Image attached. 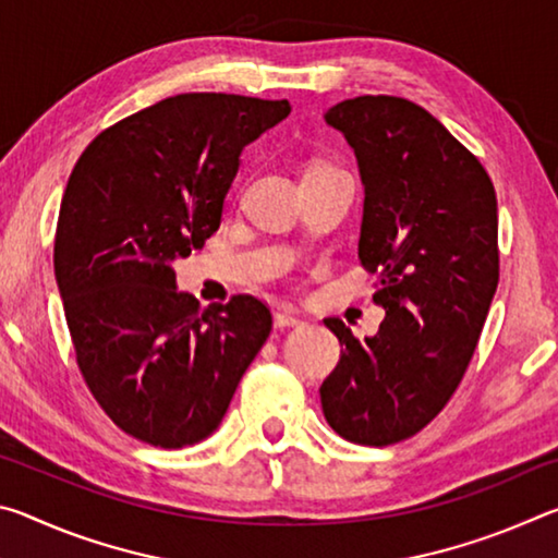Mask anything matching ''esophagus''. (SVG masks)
Here are the masks:
<instances>
[{
	"label": "esophagus",
	"mask_w": 558,
	"mask_h": 558,
	"mask_svg": "<svg viewBox=\"0 0 558 558\" xmlns=\"http://www.w3.org/2000/svg\"><path fill=\"white\" fill-rule=\"evenodd\" d=\"M272 323H276V327L286 329V327H298L302 319L295 313H288V310H278V313L272 315Z\"/></svg>",
	"instance_id": "obj_1"
}]
</instances>
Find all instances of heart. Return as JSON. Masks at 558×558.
Segmentation results:
<instances>
[{"label": "heart", "mask_w": 558, "mask_h": 558, "mask_svg": "<svg viewBox=\"0 0 558 558\" xmlns=\"http://www.w3.org/2000/svg\"><path fill=\"white\" fill-rule=\"evenodd\" d=\"M317 167H329V165H310L307 169H317Z\"/></svg>", "instance_id": "1"}]
</instances>
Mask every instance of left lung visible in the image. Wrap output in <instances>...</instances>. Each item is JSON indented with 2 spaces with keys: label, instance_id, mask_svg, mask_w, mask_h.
<instances>
[{
  "label": "left lung",
  "instance_id": "left-lung-1",
  "mask_svg": "<svg viewBox=\"0 0 558 558\" xmlns=\"http://www.w3.org/2000/svg\"><path fill=\"white\" fill-rule=\"evenodd\" d=\"M364 184L359 260L379 276L374 337L325 325L342 354L319 386L329 426L359 446L415 436L468 372L499 280L497 196L480 159L415 102L359 96L325 116Z\"/></svg>",
  "mask_w": 558,
  "mask_h": 558
}]
</instances>
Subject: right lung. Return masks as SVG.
Segmentation results:
<instances>
[{
	"label": "right lung",
	"mask_w": 558,
	"mask_h": 558,
	"mask_svg": "<svg viewBox=\"0 0 558 558\" xmlns=\"http://www.w3.org/2000/svg\"><path fill=\"white\" fill-rule=\"evenodd\" d=\"M288 116V100L184 93L106 128L73 167L53 272L83 381L132 438L211 436L266 344V302L204 310L177 292L172 260L219 229L241 149Z\"/></svg>",
	"instance_id": "right-lung-1"
}]
</instances>
